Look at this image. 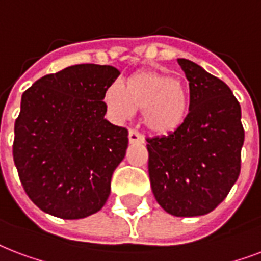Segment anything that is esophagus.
I'll return each mask as SVG.
<instances>
[{
  "label": "esophagus",
  "mask_w": 261,
  "mask_h": 261,
  "mask_svg": "<svg viewBox=\"0 0 261 261\" xmlns=\"http://www.w3.org/2000/svg\"><path fill=\"white\" fill-rule=\"evenodd\" d=\"M128 141H130V144H142L144 137L139 134L137 130H130L128 131Z\"/></svg>",
  "instance_id": "obj_1"
}]
</instances>
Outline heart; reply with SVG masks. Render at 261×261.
<instances>
[{
	"label": "heart",
	"mask_w": 261,
	"mask_h": 261,
	"mask_svg": "<svg viewBox=\"0 0 261 261\" xmlns=\"http://www.w3.org/2000/svg\"><path fill=\"white\" fill-rule=\"evenodd\" d=\"M107 111L116 122L144 109V123L156 134L178 131L188 120L190 93L178 77L157 71H141L127 77L126 86L112 82L104 93Z\"/></svg>",
	"instance_id": "1"
}]
</instances>
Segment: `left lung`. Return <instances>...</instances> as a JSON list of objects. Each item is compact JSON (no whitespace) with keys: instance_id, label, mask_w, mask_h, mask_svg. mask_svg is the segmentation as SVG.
Segmentation results:
<instances>
[{"instance_id":"obj_1","label":"left lung","mask_w":261,"mask_h":261,"mask_svg":"<svg viewBox=\"0 0 261 261\" xmlns=\"http://www.w3.org/2000/svg\"><path fill=\"white\" fill-rule=\"evenodd\" d=\"M190 87L188 120L148 138L149 178L156 201L178 218L210 214L241 171V107L230 87L190 60L178 59Z\"/></svg>"}]
</instances>
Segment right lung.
I'll list each match as a JSON object with an SVG mask.
<instances>
[{"label": "right lung", "instance_id": "obj_1", "mask_svg": "<svg viewBox=\"0 0 261 261\" xmlns=\"http://www.w3.org/2000/svg\"><path fill=\"white\" fill-rule=\"evenodd\" d=\"M112 65L77 64L45 75L21 95L13 160L35 205L56 218L83 219L108 200L128 131L105 119Z\"/></svg>", "mask_w": 261, "mask_h": 261}]
</instances>
